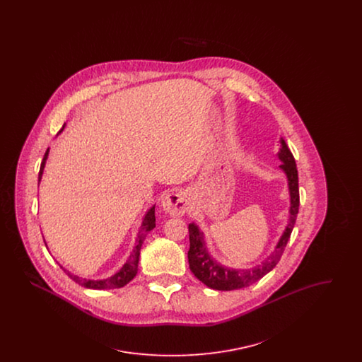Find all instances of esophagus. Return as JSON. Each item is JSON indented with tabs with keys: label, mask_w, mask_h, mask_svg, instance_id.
<instances>
[{
	"label": "esophagus",
	"mask_w": 362,
	"mask_h": 362,
	"mask_svg": "<svg viewBox=\"0 0 362 362\" xmlns=\"http://www.w3.org/2000/svg\"><path fill=\"white\" fill-rule=\"evenodd\" d=\"M163 209L173 217H182L189 209V201L185 192L173 191L163 198Z\"/></svg>",
	"instance_id": "1"
}]
</instances>
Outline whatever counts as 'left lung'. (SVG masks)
Masks as SVG:
<instances>
[{"label": "left lung", "instance_id": "1", "mask_svg": "<svg viewBox=\"0 0 362 362\" xmlns=\"http://www.w3.org/2000/svg\"><path fill=\"white\" fill-rule=\"evenodd\" d=\"M279 142H281V148L278 152V158L282 161L279 168L288 177L289 195H291L289 221L281 239L276 243L274 251L270 254V257H267L262 262V264H258L252 269H244V270L229 269L226 266L220 264L207 252L204 232H201L199 228L194 223L189 225V250L187 255H189V270L201 282H204L211 289L235 291V289L247 288L255 284L262 276H266L269 272H272L284 254V250L291 238L293 226L296 224L298 206H300V194H298V173H297L294 157L291 149L288 148L285 139L281 138Z\"/></svg>", "mask_w": 362, "mask_h": 362}]
</instances>
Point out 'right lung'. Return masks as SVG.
I'll list each match as a JSON object with an SVG mask.
<instances>
[{
  "mask_svg": "<svg viewBox=\"0 0 362 362\" xmlns=\"http://www.w3.org/2000/svg\"><path fill=\"white\" fill-rule=\"evenodd\" d=\"M64 129V127H62ZM62 132V130H61ZM47 156H49V149L46 151L45 157H43V161L40 164V170H39V177L37 180L40 182L42 179V175H43V170H45V165H46V160H47ZM156 226V216H155V205L151 207L144 220H142V224L139 228V232H138L137 241H136V245L133 248V252L130 254L129 259L126 260V263L122 266L121 270L114 274L112 276H108L105 279H86V278H81V276H74L71 274L68 270H65L62 266L61 269L68 274V276L78 285L88 288V289H99V291H104V289H117V288H122L126 284H129L138 272V260H139V251H141V247H142V243L145 240L146 235L153 229Z\"/></svg>",
  "mask_w": 362,
  "mask_h": 362,
  "instance_id": "1",
  "label": "right lung"
}]
</instances>
